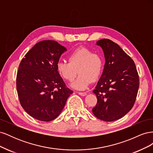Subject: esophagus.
Masks as SVG:
<instances>
[{"mask_svg": "<svg viewBox=\"0 0 153 153\" xmlns=\"http://www.w3.org/2000/svg\"><path fill=\"white\" fill-rule=\"evenodd\" d=\"M78 94H79V95H80V96H86V95H87V93H86V92H78Z\"/></svg>", "mask_w": 153, "mask_h": 153, "instance_id": "1", "label": "esophagus"}]
</instances>
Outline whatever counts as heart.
<instances>
[{
  "mask_svg": "<svg viewBox=\"0 0 153 153\" xmlns=\"http://www.w3.org/2000/svg\"><path fill=\"white\" fill-rule=\"evenodd\" d=\"M68 62L59 61L56 65L58 73L64 79L71 82L77 79L71 87L77 90H85L91 82H95L100 78L103 68V61L101 55L93 53L86 48H78L69 55Z\"/></svg>",
  "mask_w": 153,
  "mask_h": 153,
  "instance_id": "obj_1",
  "label": "heart"
}]
</instances>
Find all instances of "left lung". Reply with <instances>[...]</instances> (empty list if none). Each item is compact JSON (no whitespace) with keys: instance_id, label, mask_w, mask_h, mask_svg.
Here are the masks:
<instances>
[{"instance_id":"obj_1","label":"left lung","mask_w":153,"mask_h":153,"mask_svg":"<svg viewBox=\"0 0 153 153\" xmlns=\"http://www.w3.org/2000/svg\"><path fill=\"white\" fill-rule=\"evenodd\" d=\"M96 45L102 48L105 64L93 91L97 104L92 113L102 121H116L124 116L135 103L139 77L131 58L112 41L102 39Z\"/></svg>"}]
</instances>
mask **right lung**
<instances>
[{"mask_svg": "<svg viewBox=\"0 0 153 153\" xmlns=\"http://www.w3.org/2000/svg\"><path fill=\"white\" fill-rule=\"evenodd\" d=\"M67 51L53 40L36 43L23 58L18 67L16 89L23 108L39 121L57 117L73 91L56 69L62 53Z\"/></svg>", "mask_w": 153, "mask_h": 153, "instance_id": "right-lung-1", "label": "right lung"}]
</instances>
